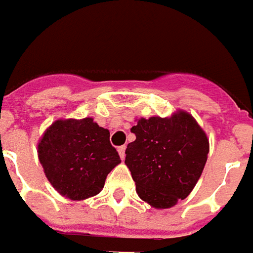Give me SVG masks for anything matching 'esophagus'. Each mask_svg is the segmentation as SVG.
<instances>
[{
    "mask_svg": "<svg viewBox=\"0 0 253 253\" xmlns=\"http://www.w3.org/2000/svg\"><path fill=\"white\" fill-rule=\"evenodd\" d=\"M125 152H126V145H121V147H118V153H120V157L121 159H125Z\"/></svg>",
    "mask_w": 253,
    "mask_h": 253,
    "instance_id": "1",
    "label": "esophagus"
}]
</instances>
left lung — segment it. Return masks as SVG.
<instances>
[{
	"instance_id": "left-lung-1",
	"label": "left lung",
	"mask_w": 253,
	"mask_h": 253,
	"mask_svg": "<svg viewBox=\"0 0 253 253\" xmlns=\"http://www.w3.org/2000/svg\"><path fill=\"white\" fill-rule=\"evenodd\" d=\"M131 132L125 164L136 192L159 209L186 199L200 178L208 159L209 141L198 122L186 112L170 118H140Z\"/></svg>"
}]
</instances>
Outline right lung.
Returning <instances> with one entry per match:
<instances>
[{
    "mask_svg": "<svg viewBox=\"0 0 253 253\" xmlns=\"http://www.w3.org/2000/svg\"><path fill=\"white\" fill-rule=\"evenodd\" d=\"M109 130L92 118L55 121L39 143L44 173L59 194L71 200L97 195L106 175L121 162Z\"/></svg>",
    "mask_w": 253,
    "mask_h": 253,
    "instance_id": "add662e5",
    "label": "right lung"
}]
</instances>
